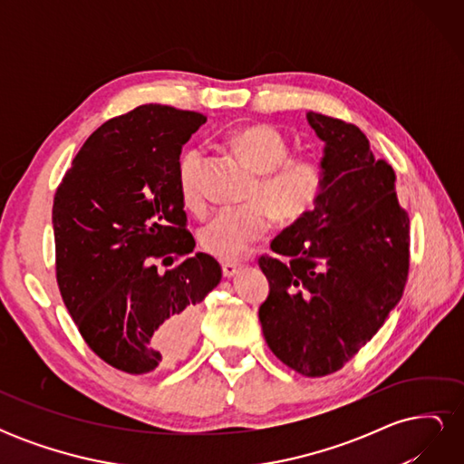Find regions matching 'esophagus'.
<instances>
[{"instance_id":"1","label":"esophagus","mask_w":464,"mask_h":464,"mask_svg":"<svg viewBox=\"0 0 464 464\" xmlns=\"http://www.w3.org/2000/svg\"><path fill=\"white\" fill-rule=\"evenodd\" d=\"M240 269H242L240 263H234V261H224L222 263V275L227 278L237 275V273H240Z\"/></svg>"}]
</instances>
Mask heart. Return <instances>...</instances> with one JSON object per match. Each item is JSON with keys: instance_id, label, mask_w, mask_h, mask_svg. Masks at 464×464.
I'll list each match as a JSON object with an SVG mask.
<instances>
[{"instance_id": "heart-1", "label": "heart", "mask_w": 464, "mask_h": 464, "mask_svg": "<svg viewBox=\"0 0 464 464\" xmlns=\"http://www.w3.org/2000/svg\"><path fill=\"white\" fill-rule=\"evenodd\" d=\"M232 149L257 174L240 207L220 208L199 232V244L218 259H236L280 222L307 217L329 186V166L321 157L288 159L292 147L286 135L269 123H254L234 131ZM205 150L189 147L178 162V188L186 207L195 215L207 210L203 191Z\"/></svg>"}]
</instances>
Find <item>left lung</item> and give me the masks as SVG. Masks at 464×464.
I'll return each mask as SVG.
<instances>
[{"label":"left lung","instance_id":"8db88e82","mask_svg":"<svg viewBox=\"0 0 464 464\" xmlns=\"http://www.w3.org/2000/svg\"><path fill=\"white\" fill-rule=\"evenodd\" d=\"M329 186L310 215L271 242L259 266L269 296L259 307L265 341L307 377L339 372L382 329L404 292L411 266L409 215L395 170L375 160L354 123L310 111Z\"/></svg>","mask_w":464,"mask_h":464}]
</instances>
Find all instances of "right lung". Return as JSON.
<instances>
[{"label":"right lung","instance_id":"obj_1","mask_svg":"<svg viewBox=\"0 0 464 464\" xmlns=\"http://www.w3.org/2000/svg\"><path fill=\"white\" fill-rule=\"evenodd\" d=\"M207 118L145 104L102 123L53 195L55 276L82 339L111 368L172 366L198 339L199 304L222 276L195 254L178 188L181 147ZM188 257L162 274L156 265ZM162 263V264H163Z\"/></svg>","mask_w":464,"mask_h":464}]
</instances>
